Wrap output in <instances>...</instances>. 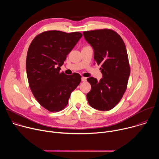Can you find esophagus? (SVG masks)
<instances>
[{"label":"esophagus","mask_w":159,"mask_h":159,"mask_svg":"<svg viewBox=\"0 0 159 159\" xmlns=\"http://www.w3.org/2000/svg\"><path fill=\"white\" fill-rule=\"evenodd\" d=\"M86 80H87V78L84 77H82V82H85Z\"/></svg>","instance_id":"esophagus-1"}]
</instances>
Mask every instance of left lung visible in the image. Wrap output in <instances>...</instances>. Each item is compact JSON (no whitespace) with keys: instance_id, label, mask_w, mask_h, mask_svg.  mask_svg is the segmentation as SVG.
<instances>
[{"instance_id":"left-lung-1","label":"left lung","mask_w":159,"mask_h":159,"mask_svg":"<svg viewBox=\"0 0 159 159\" xmlns=\"http://www.w3.org/2000/svg\"><path fill=\"white\" fill-rule=\"evenodd\" d=\"M85 40L94 50V60L102 78L98 81L89 77L87 80L91 90L87 94L90 106L100 111L115 107L123 96L130 74V66L125 44L121 37L110 29L84 31Z\"/></svg>"}]
</instances>
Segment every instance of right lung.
I'll return each instance as SVG.
<instances>
[{
  "label": "right lung",
  "mask_w": 159,
  "mask_h": 159,
  "mask_svg": "<svg viewBox=\"0 0 159 159\" xmlns=\"http://www.w3.org/2000/svg\"><path fill=\"white\" fill-rule=\"evenodd\" d=\"M82 34L52 30L38 34L26 57V72L31 92L41 106L50 112L63 110L81 82L77 73L60 72V66Z\"/></svg>",
  "instance_id": "1"
}]
</instances>
